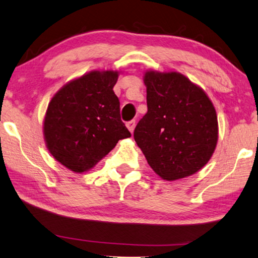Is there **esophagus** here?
Masks as SVG:
<instances>
[{
    "label": "esophagus",
    "mask_w": 258,
    "mask_h": 258,
    "mask_svg": "<svg viewBox=\"0 0 258 258\" xmlns=\"http://www.w3.org/2000/svg\"><path fill=\"white\" fill-rule=\"evenodd\" d=\"M135 125H136V121H135V120H132V121L126 122V126H128V129H129V132H130V133H133V132H134Z\"/></svg>",
    "instance_id": "obj_1"
}]
</instances>
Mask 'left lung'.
<instances>
[{
	"mask_svg": "<svg viewBox=\"0 0 258 258\" xmlns=\"http://www.w3.org/2000/svg\"><path fill=\"white\" fill-rule=\"evenodd\" d=\"M147 113L134 138L147 163L164 180L204 168L216 149L218 122L212 100L178 72L146 71Z\"/></svg>",
	"mask_w": 258,
	"mask_h": 258,
	"instance_id": "8db88e82",
	"label": "left lung"
}]
</instances>
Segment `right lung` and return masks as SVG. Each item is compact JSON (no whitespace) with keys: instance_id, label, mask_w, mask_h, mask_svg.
<instances>
[{"instance_id":"right-lung-1","label":"right lung","mask_w":258,"mask_h":258,"mask_svg":"<svg viewBox=\"0 0 258 258\" xmlns=\"http://www.w3.org/2000/svg\"><path fill=\"white\" fill-rule=\"evenodd\" d=\"M117 78V71H91L66 83L50 100L43 121L45 145L70 170H90L120 139L132 136L113 91Z\"/></svg>"}]
</instances>
